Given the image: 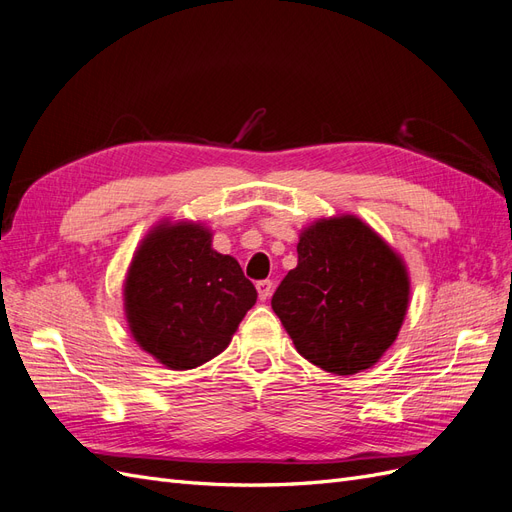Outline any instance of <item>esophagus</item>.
<instances>
[{
  "label": "esophagus",
  "mask_w": 512,
  "mask_h": 512,
  "mask_svg": "<svg viewBox=\"0 0 512 512\" xmlns=\"http://www.w3.org/2000/svg\"><path fill=\"white\" fill-rule=\"evenodd\" d=\"M256 290H258V297L262 299V301H267L271 294H273V282L271 280H260L258 284H256Z\"/></svg>",
  "instance_id": "34e87169"
}]
</instances>
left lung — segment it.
Wrapping results in <instances>:
<instances>
[{
	"label": "left lung",
	"instance_id": "1",
	"mask_svg": "<svg viewBox=\"0 0 512 512\" xmlns=\"http://www.w3.org/2000/svg\"><path fill=\"white\" fill-rule=\"evenodd\" d=\"M271 307L294 348L337 376L369 369L393 346L410 301L404 260L356 215L318 220Z\"/></svg>",
	"mask_w": 512,
	"mask_h": 512
}]
</instances>
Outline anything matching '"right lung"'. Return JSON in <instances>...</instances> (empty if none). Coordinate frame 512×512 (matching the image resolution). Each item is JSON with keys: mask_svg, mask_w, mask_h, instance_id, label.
I'll return each mask as SVG.
<instances>
[{"mask_svg": "<svg viewBox=\"0 0 512 512\" xmlns=\"http://www.w3.org/2000/svg\"><path fill=\"white\" fill-rule=\"evenodd\" d=\"M211 230L162 222L138 245L123 284L134 342L168 369H194L230 344L256 303L239 262L215 252Z\"/></svg>", "mask_w": 512, "mask_h": 512, "instance_id": "add662e5", "label": "right lung"}]
</instances>
